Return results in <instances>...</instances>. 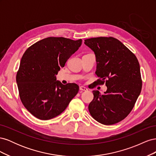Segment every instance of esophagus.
<instances>
[{
    "label": "esophagus",
    "instance_id": "obj_1",
    "mask_svg": "<svg viewBox=\"0 0 156 156\" xmlns=\"http://www.w3.org/2000/svg\"><path fill=\"white\" fill-rule=\"evenodd\" d=\"M79 90L81 91H87L88 90V88L84 87H79Z\"/></svg>",
    "mask_w": 156,
    "mask_h": 156
}]
</instances>
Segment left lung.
I'll return each instance as SVG.
<instances>
[{
  "instance_id": "8db88e82",
  "label": "left lung",
  "mask_w": 156,
  "mask_h": 156,
  "mask_svg": "<svg viewBox=\"0 0 156 156\" xmlns=\"http://www.w3.org/2000/svg\"><path fill=\"white\" fill-rule=\"evenodd\" d=\"M96 58L98 81L107 87L101 95L94 90L88 106L91 116L100 123L112 125L129 114L142 88L140 69L135 55L115 37H98L84 40Z\"/></svg>"
}]
</instances>
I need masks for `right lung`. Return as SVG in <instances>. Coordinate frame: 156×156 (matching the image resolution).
<instances>
[{
  "label": "right lung",
  "instance_id": "right-lung-1",
  "mask_svg": "<svg viewBox=\"0 0 156 156\" xmlns=\"http://www.w3.org/2000/svg\"><path fill=\"white\" fill-rule=\"evenodd\" d=\"M81 44V39L49 37L37 41L23 54L16 82L23 105L37 119L57 116L76 96L77 84H63L56 81V75Z\"/></svg>",
  "mask_w": 156,
  "mask_h": 156
}]
</instances>
